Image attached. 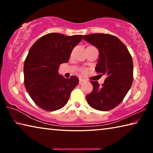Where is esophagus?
Wrapping results in <instances>:
<instances>
[{
	"mask_svg": "<svg viewBox=\"0 0 153 153\" xmlns=\"http://www.w3.org/2000/svg\"><path fill=\"white\" fill-rule=\"evenodd\" d=\"M86 82V80H85L84 79H82V78H79V84H82V83H84V82Z\"/></svg>",
	"mask_w": 153,
	"mask_h": 153,
	"instance_id": "esophagus-1",
	"label": "esophagus"
}]
</instances>
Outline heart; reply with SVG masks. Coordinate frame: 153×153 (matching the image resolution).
<instances>
[{"label":"heart","instance_id":"obj_1","mask_svg":"<svg viewBox=\"0 0 153 153\" xmlns=\"http://www.w3.org/2000/svg\"><path fill=\"white\" fill-rule=\"evenodd\" d=\"M86 71H87V70L86 69H82V72L83 74H85V73H86Z\"/></svg>","mask_w":153,"mask_h":153}]
</instances>
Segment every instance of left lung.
I'll list each match as a JSON object with an SVG mask.
<instances>
[{"label":"left lung","instance_id":"obj_1","mask_svg":"<svg viewBox=\"0 0 153 153\" xmlns=\"http://www.w3.org/2000/svg\"><path fill=\"white\" fill-rule=\"evenodd\" d=\"M84 39L99 51L95 70L106 75L104 84L90 81L93 86L86 100L94 109L107 111L122 102L133 82L134 66L131 56L126 45L116 36L107 33H92Z\"/></svg>","mask_w":153,"mask_h":153}]
</instances>
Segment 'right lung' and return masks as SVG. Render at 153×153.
I'll return each instance as SVG.
<instances>
[{
    "mask_svg": "<svg viewBox=\"0 0 153 153\" xmlns=\"http://www.w3.org/2000/svg\"><path fill=\"white\" fill-rule=\"evenodd\" d=\"M82 35L47 33L30 48L24 66V84L30 97L38 107L48 111L63 108L79 79L65 78L59 74L61 63H67Z\"/></svg>",
    "mask_w": 153,
    "mask_h": 153,
    "instance_id": "right-lung-1",
    "label": "right lung"
}]
</instances>
